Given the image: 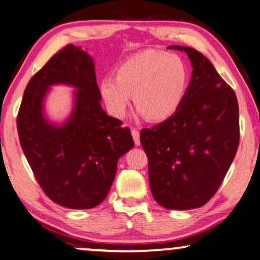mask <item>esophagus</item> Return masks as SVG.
Wrapping results in <instances>:
<instances>
[{
    "instance_id": "obj_1",
    "label": "esophagus",
    "mask_w": 260,
    "mask_h": 260,
    "mask_svg": "<svg viewBox=\"0 0 260 260\" xmlns=\"http://www.w3.org/2000/svg\"><path fill=\"white\" fill-rule=\"evenodd\" d=\"M132 137H133L134 144L137 146H140V134H139V131L135 128H132Z\"/></svg>"
}]
</instances>
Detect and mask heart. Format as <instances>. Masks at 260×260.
Segmentation results:
<instances>
[{"instance_id":"heart-1","label":"heart","mask_w":260,"mask_h":260,"mask_svg":"<svg viewBox=\"0 0 260 260\" xmlns=\"http://www.w3.org/2000/svg\"><path fill=\"white\" fill-rule=\"evenodd\" d=\"M187 86L188 69L181 57L147 50L123 61L115 78L105 76L99 92L114 118L126 115L132 94L139 114L151 121H162L180 107Z\"/></svg>"}]
</instances>
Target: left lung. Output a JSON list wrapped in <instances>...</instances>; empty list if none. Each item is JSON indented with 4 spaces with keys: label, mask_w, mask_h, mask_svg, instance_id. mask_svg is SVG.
Instances as JSON below:
<instances>
[{
    "label": "left lung",
    "mask_w": 260,
    "mask_h": 260,
    "mask_svg": "<svg viewBox=\"0 0 260 260\" xmlns=\"http://www.w3.org/2000/svg\"><path fill=\"white\" fill-rule=\"evenodd\" d=\"M167 48L187 54L191 80L178 111L142 129L140 141L155 202L168 210H192L214 196L235 159L239 107L233 89L202 53L184 46Z\"/></svg>",
    "instance_id": "1"
}]
</instances>
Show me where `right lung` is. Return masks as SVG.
<instances>
[{"label":"right lung","instance_id":"1","mask_svg":"<svg viewBox=\"0 0 260 260\" xmlns=\"http://www.w3.org/2000/svg\"><path fill=\"white\" fill-rule=\"evenodd\" d=\"M74 88L62 123L50 120L45 99L53 85ZM94 58L69 45L25 87L17 115L20 144L43 192L61 206L87 210L102 203L114 181L118 160L134 141L129 128L101 107Z\"/></svg>","mask_w":260,"mask_h":260}]
</instances>
